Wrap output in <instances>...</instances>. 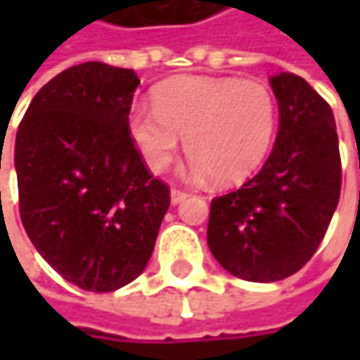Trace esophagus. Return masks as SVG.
<instances>
[{
  "label": "esophagus",
  "instance_id": "obj_1",
  "mask_svg": "<svg viewBox=\"0 0 360 360\" xmlns=\"http://www.w3.org/2000/svg\"><path fill=\"white\" fill-rule=\"evenodd\" d=\"M189 198V193L187 191H183V189H177V187H173L171 189V204H181L183 200H187Z\"/></svg>",
  "mask_w": 360,
  "mask_h": 360
}]
</instances>
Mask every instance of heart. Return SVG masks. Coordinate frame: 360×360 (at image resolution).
I'll return each instance as SVG.
<instances>
[{
  "label": "heart",
  "mask_w": 360,
  "mask_h": 360,
  "mask_svg": "<svg viewBox=\"0 0 360 360\" xmlns=\"http://www.w3.org/2000/svg\"><path fill=\"white\" fill-rule=\"evenodd\" d=\"M154 110L133 108L129 137L152 173H165L181 139L198 179L240 185L264 165L277 133V100L262 81L181 75L160 83Z\"/></svg>",
  "instance_id": "heart-1"
}]
</instances>
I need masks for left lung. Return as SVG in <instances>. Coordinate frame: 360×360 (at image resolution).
Returning a JSON list of instances; mask_svg holds the SVG:
<instances>
[{
	"label": "left lung",
	"instance_id": "8db88e82",
	"mask_svg": "<svg viewBox=\"0 0 360 360\" xmlns=\"http://www.w3.org/2000/svg\"><path fill=\"white\" fill-rule=\"evenodd\" d=\"M279 106L271 156L238 191L214 198L208 248L246 281H279L319 248L335 212L342 167L333 112L298 75L269 79Z\"/></svg>",
	"mask_w": 360,
	"mask_h": 360
}]
</instances>
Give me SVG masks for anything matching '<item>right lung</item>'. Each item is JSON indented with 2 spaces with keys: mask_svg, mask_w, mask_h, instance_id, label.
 <instances>
[{
  "mask_svg": "<svg viewBox=\"0 0 360 360\" xmlns=\"http://www.w3.org/2000/svg\"><path fill=\"white\" fill-rule=\"evenodd\" d=\"M137 85L131 68H66L39 89L16 133L27 236L87 292H114L143 273L171 204L127 131Z\"/></svg>",
  "mask_w": 360,
  "mask_h": 360,
  "instance_id": "right-lung-1",
  "label": "right lung"
}]
</instances>
